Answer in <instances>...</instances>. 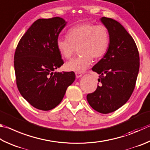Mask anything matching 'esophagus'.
Here are the masks:
<instances>
[{
	"label": "esophagus",
	"instance_id": "1",
	"mask_svg": "<svg viewBox=\"0 0 150 150\" xmlns=\"http://www.w3.org/2000/svg\"><path fill=\"white\" fill-rule=\"evenodd\" d=\"M75 76L77 78H80L81 76H82V73L80 72H76L75 73Z\"/></svg>",
	"mask_w": 150,
	"mask_h": 150
}]
</instances>
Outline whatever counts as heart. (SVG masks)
Masks as SVG:
<instances>
[{"label": "heart", "mask_w": 150, "mask_h": 150, "mask_svg": "<svg viewBox=\"0 0 150 150\" xmlns=\"http://www.w3.org/2000/svg\"><path fill=\"white\" fill-rule=\"evenodd\" d=\"M67 38H58L56 47L62 57L69 59L79 48L81 55L73 59L65 66L69 71L83 72L95 59L102 58L110 47V35L108 29L103 25H94L84 22L74 25L67 32Z\"/></svg>", "instance_id": "1"}]
</instances>
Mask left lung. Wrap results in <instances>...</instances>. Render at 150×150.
Instances as JSON below:
<instances>
[{"mask_svg":"<svg viewBox=\"0 0 150 150\" xmlns=\"http://www.w3.org/2000/svg\"><path fill=\"white\" fill-rule=\"evenodd\" d=\"M100 21L110 32V47L92 68L100 75V83L86 98L94 110L107 114L118 110L132 95L139 71L140 57L134 39L120 23L105 17Z\"/></svg>","mask_w":150,"mask_h":150,"instance_id":"obj_1","label":"left lung"}]
</instances>
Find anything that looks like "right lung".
<instances>
[{
  "mask_svg": "<svg viewBox=\"0 0 150 150\" xmlns=\"http://www.w3.org/2000/svg\"><path fill=\"white\" fill-rule=\"evenodd\" d=\"M66 23L59 17L39 19L16 49L13 63L18 88L23 98L38 110L56 108L75 79L73 71L54 72L64 64L56 40Z\"/></svg>",
  "mask_w": 150,
  "mask_h": 150,
  "instance_id": "1",
  "label": "right lung"
}]
</instances>
